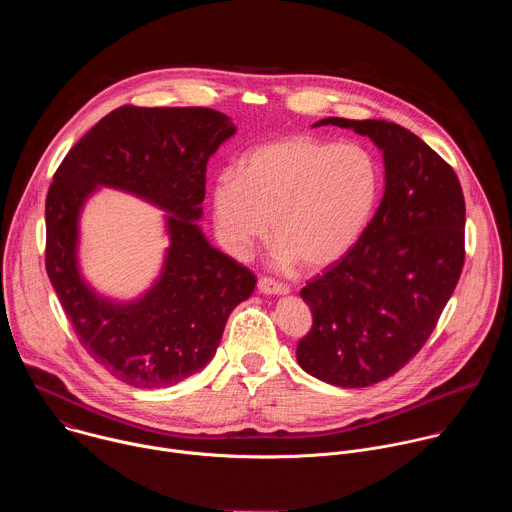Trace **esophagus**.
Here are the masks:
<instances>
[{"label":"esophagus","instance_id":"obj_1","mask_svg":"<svg viewBox=\"0 0 512 512\" xmlns=\"http://www.w3.org/2000/svg\"><path fill=\"white\" fill-rule=\"evenodd\" d=\"M257 287H259V291L261 294H287L289 291V287L285 285V283H281V281H277V279H273V277H267V275H263V277H259V281H257Z\"/></svg>","mask_w":512,"mask_h":512}]
</instances>
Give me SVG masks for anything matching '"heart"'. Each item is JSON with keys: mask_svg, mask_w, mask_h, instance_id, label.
<instances>
[{"mask_svg": "<svg viewBox=\"0 0 512 512\" xmlns=\"http://www.w3.org/2000/svg\"><path fill=\"white\" fill-rule=\"evenodd\" d=\"M381 190L375 156L358 143L287 137L245 154L212 188L216 229L235 255L269 233L277 259L322 269L342 259L371 221Z\"/></svg>", "mask_w": 512, "mask_h": 512, "instance_id": "obj_1", "label": "heart"}]
</instances>
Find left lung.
<instances>
[{"label": "left lung", "instance_id": "left-lung-1", "mask_svg": "<svg viewBox=\"0 0 512 512\" xmlns=\"http://www.w3.org/2000/svg\"><path fill=\"white\" fill-rule=\"evenodd\" d=\"M369 135L385 158V196L354 247L300 296L312 328L300 367L344 387L389 379L421 350L460 279L466 204L454 168L409 129L383 119L314 123Z\"/></svg>", "mask_w": 512, "mask_h": 512}]
</instances>
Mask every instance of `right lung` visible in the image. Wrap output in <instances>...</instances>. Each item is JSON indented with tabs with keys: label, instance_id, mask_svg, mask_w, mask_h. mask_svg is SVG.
Here are the masks:
<instances>
[{
	"label": "right lung",
	"instance_id": "add662e5",
	"mask_svg": "<svg viewBox=\"0 0 512 512\" xmlns=\"http://www.w3.org/2000/svg\"><path fill=\"white\" fill-rule=\"evenodd\" d=\"M233 121L206 107H133L105 115L64 156L46 196V273L83 348L137 389L172 387L206 367L229 314L257 277L210 247L202 216L206 164ZM133 191L172 211L161 281L121 307L95 297L76 269V223L99 184Z\"/></svg>",
	"mask_w": 512,
	"mask_h": 512
}]
</instances>
